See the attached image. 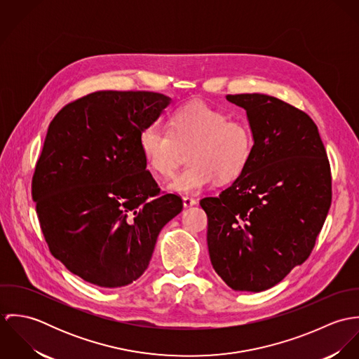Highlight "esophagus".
Instances as JSON below:
<instances>
[{
  "label": "esophagus",
  "mask_w": 359,
  "mask_h": 359,
  "mask_svg": "<svg viewBox=\"0 0 359 359\" xmlns=\"http://www.w3.org/2000/svg\"><path fill=\"white\" fill-rule=\"evenodd\" d=\"M182 202H184V207H192V205H196V199L194 198H189V196H184L182 198Z\"/></svg>",
  "instance_id": "34e87169"
}]
</instances>
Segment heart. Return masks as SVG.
Returning <instances> with one entry per match:
<instances>
[{
  "mask_svg": "<svg viewBox=\"0 0 359 359\" xmlns=\"http://www.w3.org/2000/svg\"><path fill=\"white\" fill-rule=\"evenodd\" d=\"M170 131L149 124L140 133V149L147 164L158 177H171L177 168L181 149L191 163L168 185L175 194H198L217 178L229 182L242 175L253 154L250 127L205 102L180 107L168 121Z\"/></svg>",
  "mask_w": 359,
  "mask_h": 359,
  "instance_id": "heart-1",
  "label": "heart"
}]
</instances>
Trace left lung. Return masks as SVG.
<instances>
[{
	"label": "left lung",
	"instance_id": "8db88e82",
	"mask_svg": "<svg viewBox=\"0 0 359 359\" xmlns=\"http://www.w3.org/2000/svg\"><path fill=\"white\" fill-rule=\"evenodd\" d=\"M226 101L246 110L253 154L229 188L201 205L212 268L231 289L256 293L311 255L332 202L330 164L303 110L264 94Z\"/></svg>",
	"mask_w": 359,
	"mask_h": 359
}]
</instances>
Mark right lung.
<instances>
[{
    "instance_id": "add662e5",
    "label": "right lung",
    "mask_w": 359,
    "mask_h": 359,
    "mask_svg": "<svg viewBox=\"0 0 359 359\" xmlns=\"http://www.w3.org/2000/svg\"><path fill=\"white\" fill-rule=\"evenodd\" d=\"M171 98L149 91H98L51 121L32 196L52 256L101 287H121L148 268L161 228L182 210L160 195L140 133Z\"/></svg>"
}]
</instances>
